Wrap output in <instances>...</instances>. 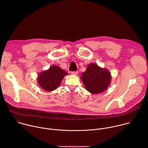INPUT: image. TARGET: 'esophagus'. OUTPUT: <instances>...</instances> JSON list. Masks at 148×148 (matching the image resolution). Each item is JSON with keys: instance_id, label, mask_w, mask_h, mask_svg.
<instances>
[{"instance_id": "obj_1", "label": "esophagus", "mask_w": 148, "mask_h": 148, "mask_svg": "<svg viewBox=\"0 0 148 148\" xmlns=\"http://www.w3.org/2000/svg\"><path fill=\"white\" fill-rule=\"evenodd\" d=\"M78 73V71H72V72H71V74H72L73 75H77Z\"/></svg>"}]
</instances>
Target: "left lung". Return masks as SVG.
<instances>
[{
  "label": "left lung",
  "instance_id": "1",
  "mask_svg": "<svg viewBox=\"0 0 148 148\" xmlns=\"http://www.w3.org/2000/svg\"><path fill=\"white\" fill-rule=\"evenodd\" d=\"M86 89L91 94H98L106 90L111 82V73L95 63L90 64L80 77Z\"/></svg>",
  "mask_w": 148,
  "mask_h": 148
}]
</instances>
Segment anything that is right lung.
I'll return each instance as SVG.
<instances>
[{
  "instance_id": "1",
  "label": "right lung",
  "mask_w": 148,
  "mask_h": 148,
  "mask_svg": "<svg viewBox=\"0 0 148 148\" xmlns=\"http://www.w3.org/2000/svg\"><path fill=\"white\" fill-rule=\"evenodd\" d=\"M67 72L57 66H51L48 70L41 72L37 77V82L40 87L46 91L56 90Z\"/></svg>"
}]
</instances>
